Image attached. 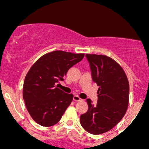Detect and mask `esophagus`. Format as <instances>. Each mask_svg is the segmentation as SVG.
<instances>
[{
	"mask_svg": "<svg viewBox=\"0 0 149 149\" xmlns=\"http://www.w3.org/2000/svg\"><path fill=\"white\" fill-rule=\"evenodd\" d=\"M73 100H74L75 102H80V101H82V99H80V97L77 96V95H75V96L73 97Z\"/></svg>",
	"mask_w": 149,
	"mask_h": 149,
	"instance_id": "obj_1",
	"label": "esophagus"
}]
</instances>
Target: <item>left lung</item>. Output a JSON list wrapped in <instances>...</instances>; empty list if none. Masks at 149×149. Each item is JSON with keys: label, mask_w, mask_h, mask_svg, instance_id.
<instances>
[{"label": "left lung", "mask_w": 149, "mask_h": 149, "mask_svg": "<svg viewBox=\"0 0 149 149\" xmlns=\"http://www.w3.org/2000/svg\"><path fill=\"white\" fill-rule=\"evenodd\" d=\"M92 78L100 88L96 105L87 100L88 110L82 114V127L92 134L107 132L115 127L125 114L129 104L130 85L124 70L112 58L87 54Z\"/></svg>", "instance_id": "obj_1"}]
</instances>
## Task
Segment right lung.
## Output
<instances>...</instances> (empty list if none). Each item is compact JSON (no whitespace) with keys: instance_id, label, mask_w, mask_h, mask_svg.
<instances>
[{"instance_id":"right-lung-1","label":"right lung","mask_w":149,"mask_h":149,"mask_svg":"<svg viewBox=\"0 0 149 149\" xmlns=\"http://www.w3.org/2000/svg\"><path fill=\"white\" fill-rule=\"evenodd\" d=\"M85 54L61 50L47 53L39 58L27 73L23 86L26 107L33 120L43 127L57 124L73 100L72 94L56 87L70 68Z\"/></svg>"}]
</instances>
